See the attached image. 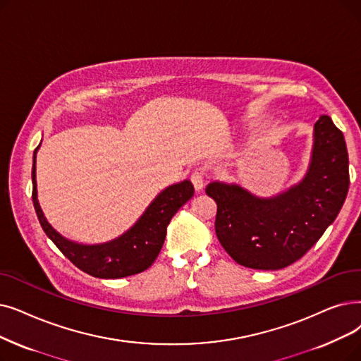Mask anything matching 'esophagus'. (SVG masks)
<instances>
[{"label":"esophagus","mask_w":361,"mask_h":361,"mask_svg":"<svg viewBox=\"0 0 361 361\" xmlns=\"http://www.w3.org/2000/svg\"><path fill=\"white\" fill-rule=\"evenodd\" d=\"M190 181H192L195 189L197 192H200L203 189V184H205V172L200 171V169L193 171L192 176H190Z\"/></svg>","instance_id":"1"}]
</instances>
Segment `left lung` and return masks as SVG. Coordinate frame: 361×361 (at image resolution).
I'll return each mask as SVG.
<instances>
[{
    "label": "left lung",
    "mask_w": 361,
    "mask_h": 361,
    "mask_svg": "<svg viewBox=\"0 0 361 361\" xmlns=\"http://www.w3.org/2000/svg\"><path fill=\"white\" fill-rule=\"evenodd\" d=\"M350 187L343 134L327 115L314 125V147L304 180L285 193L259 199L236 184L214 181L215 233L226 252L247 269L280 270L302 258L331 226Z\"/></svg>",
    "instance_id": "left-lung-1"
}]
</instances>
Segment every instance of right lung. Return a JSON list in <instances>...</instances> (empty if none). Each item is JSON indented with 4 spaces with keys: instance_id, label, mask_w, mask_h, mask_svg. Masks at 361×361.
<instances>
[{
    "instance_id": "obj_1",
    "label": "right lung",
    "mask_w": 361,
    "mask_h": 361,
    "mask_svg": "<svg viewBox=\"0 0 361 361\" xmlns=\"http://www.w3.org/2000/svg\"><path fill=\"white\" fill-rule=\"evenodd\" d=\"M39 147V146H38ZM32 165V200L39 224L53 243L73 265L100 279H121L147 270L158 258L171 218L192 199L195 189L189 180L169 185L156 197L142 218L118 239L102 245H80L65 239L47 223L37 199L35 154Z\"/></svg>"
}]
</instances>
